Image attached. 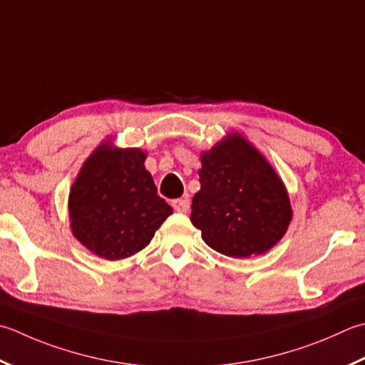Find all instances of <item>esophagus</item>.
Instances as JSON below:
<instances>
[{
    "instance_id": "esophagus-1",
    "label": "esophagus",
    "mask_w": 365,
    "mask_h": 365,
    "mask_svg": "<svg viewBox=\"0 0 365 365\" xmlns=\"http://www.w3.org/2000/svg\"><path fill=\"white\" fill-rule=\"evenodd\" d=\"M173 207L175 212H180V213H187L190 210V201L188 199H174L173 202Z\"/></svg>"
}]
</instances>
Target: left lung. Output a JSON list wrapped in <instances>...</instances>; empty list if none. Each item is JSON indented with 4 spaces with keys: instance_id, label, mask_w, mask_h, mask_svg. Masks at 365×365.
<instances>
[{
    "instance_id": "left-lung-1",
    "label": "left lung",
    "mask_w": 365,
    "mask_h": 365,
    "mask_svg": "<svg viewBox=\"0 0 365 365\" xmlns=\"http://www.w3.org/2000/svg\"><path fill=\"white\" fill-rule=\"evenodd\" d=\"M191 223L215 252L248 258L272 248L291 220L288 192L262 155L232 134L202 153Z\"/></svg>"
}]
</instances>
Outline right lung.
<instances>
[{
	"label": "right lung",
	"mask_w": 365,
	"mask_h": 365,
	"mask_svg": "<svg viewBox=\"0 0 365 365\" xmlns=\"http://www.w3.org/2000/svg\"><path fill=\"white\" fill-rule=\"evenodd\" d=\"M139 148L101 145L85 163L69 195L73 234L104 259H123L150 244L173 213L144 168Z\"/></svg>",
	"instance_id": "1"
}]
</instances>
